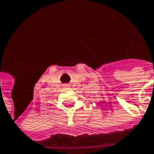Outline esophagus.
I'll list each match as a JSON object with an SVG mask.
<instances>
[{
	"label": "esophagus",
	"mask_w": 154,
	"mask_h": 154,
	"mask_svg": "<svg viewBox=\"0 0 154 154\" xmlns=\"http://www.w3.org/2000/svg\"><path fill=\"white\" fill-rule=\"evenodd\" d=\"M63 86H64V87H65V88H69V85H68V84H65V85H64Z\"/></svg>",
	"instance_id": "esophagus-1"
}]
</instances>
